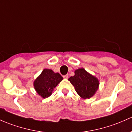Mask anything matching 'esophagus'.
<instances>
[{
	"label": "esophagus",
	"mask_w": 132,
	"mask_h": 132,
	"mask_svg": "<svg viewBox=\"0 0 132 132\" xmlns=\"http://www.w3.org/2000/svg\"><path fill=\"white\" fill-rule=\"evenodd\" d=\"M63 78L65 79H68V75H66L63 76Z\"/></svg>",
	"instance_id": "1"
}]
</instances>
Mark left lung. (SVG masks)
Returning <instances> with one entry per match:
<instances>
[{
  "label": "left lung",
  "instance_id": "1",
  "mask_svg": "<svg viewBox=\"0 0 132 132\" xmlns=\"http://www.w3.org/2000/svg\"><path fill=\"white\" fill-rule=\"evenodd\" d=\"M80 97L90 99L99 89V81L97 77L87 72L83 68L75 71V75L68 79Z\"/></svg>",
  "mask_w": 132,
  "mask_h": 132
}]
</instances>
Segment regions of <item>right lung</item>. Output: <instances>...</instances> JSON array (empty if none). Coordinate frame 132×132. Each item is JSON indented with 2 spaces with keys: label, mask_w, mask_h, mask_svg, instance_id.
Wrapping results in <instances>:
<instances>
[{
  "label": "right lung",
  "mask_w": 132,
  "mask_h": 132,
  "mask_svg": "<svg viewBox=\"0 0 132 132\" xmlns=\"http://www.w3.org/2000/svg\"><path fill=\"white\" fill-rule=\"evenodd\" d=\"M63 80L59 73L51 69H44L33 81V86L37 94L45 99L52 95L54 88Z\"/></svg>",
  "instance_id": "right-lung-1"
}]
</instances>
